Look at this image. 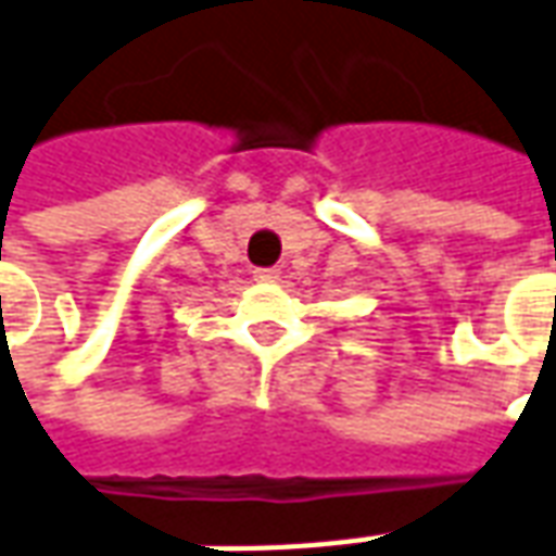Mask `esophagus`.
<instances>
[{"instance_id": "1", "label": "esophagus", "mask_w": 556, "mask_h": 556, "mask_svg": "<svg viewBox=\"0 0 556 556\" xmlns=\"http://www.w3.org/2000/svg\"><path fill=\"white\" fill-rule=\"evenodd\" d=\"M277 277L279 274L274 267H258V270H255V279H258V282H274Z\"/></svg>"}]
</instances>
